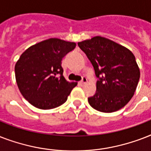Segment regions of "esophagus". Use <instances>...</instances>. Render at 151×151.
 Listing matches in <instances>:
<instances>
[{
  "label": "esophagus",
  "instance_id": "1",
  "mask_svg": "<svg viewBox=\"0 0 151 151\" xmlns=\"http://www.w3.org/2000/svg\"><path fill=\"white\" fill-rule=\"evenodd\" d=\"M87 81H88L87 78H85V77H84V78H82V80L80 82H79V85H81V86H82V85H85V84H86V83H87Z\"/></svg>",
  "mask_w": 151,
  "mask_h": 151
}]
</instances>
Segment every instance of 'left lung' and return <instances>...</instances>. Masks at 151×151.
<instances>
[{
    "mask_svg": "<svg viewBox=\"0 0 151 151\" xmlns=\"http://www.w3.org/2000/svg\"><path fill=\"white\" fill-rule=\"evenodd\" d=\"M78 45L86 54L99 78L96 92L88 98L90 106L103 113L114 112L124 107L133 96L140 77L132 52L100 36Z\"/></svg>",
    "mask_w": 151,
    "mask_h": 151,
    "instance_id": "8db88e82",
    "label": "left lung"
}]
</instances>
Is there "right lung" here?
Returning a JSON list of instances; mask_svg holds the SVG:
<instances>
[{
	"instance_id": "obj_1",
	"label": "right lung",
	"mask_w": 151,
	"mask_h": 151,
	"mask_svg": "<svg viewBox=\"0 0 151 151\" xmlns=\"http://www.w3.org/2000/svg\"><path fill=\"white\" fill-rule=\"evenodd\" d=\"M76 43L50 38L30 46L15 66V79L21 94L31 105L50 110L63 104L78 83L63 77L62 59Z\"/></svg>"
}]
</instances>
